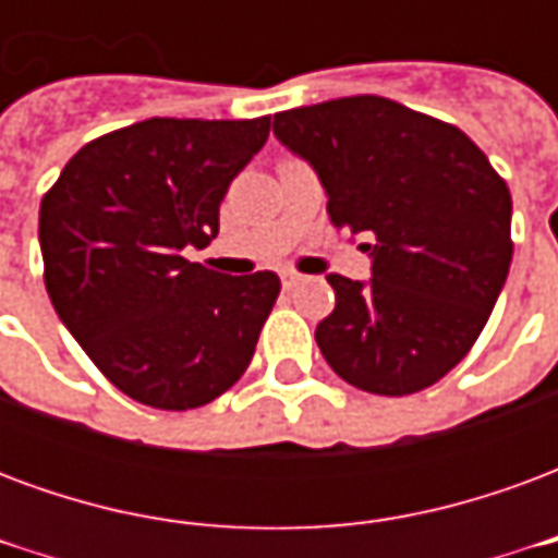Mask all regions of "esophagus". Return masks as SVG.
<instances>
[{
	"mask_svg": "<svg viewBox=\"0 0 558 558\" xmlns=\"http://www.w3.org/2000/svg\"><path fill=\"white\" fill-rule=\"evenodd\" d=\"M280 280H283V287H287V290H292V287H299V283H302L304 275H299V271H290V268H287V271L280 275Z\"/></svg>",
	"mask_w": 558,
	"mask_h": 558,
	"instance_id": "esophagus-1",
	"label": "esophagus"
}]
</instances>
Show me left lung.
I'll return each mask as SVG.
<instances>
[{"label":"left lung","mask_w":558,"mask_h":558,"mask_svg":"<svg viewBox=\"0 0 558 558\" xmlns=\"http://www.w3.org/2000/svg\"><path fill=\"white\" fill-rule=\"evenodd\" d=\"M275 134L328 194L338 230L364 235L374 278L328 275L316 326L331 371L403 398L466 359L508 278L511 191L460 128L379 95L275 113Z\"/></svg>","instance_id":"1"}]
</instances>
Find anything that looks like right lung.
Listing matches in <instances>:
<instances>
[{
	"label": "right lung",
	"mask_w": 558,
	"mask_h": 558,
	"mask_svg": "<svg viewBox=\"0 0 558 558\" xmlns=\"http://www.w3.org/2000/svg\"><path fill=\"white\" fill-rule=\"evenodd\" d=\"M259 119H146L92 140L44 194L38 239L56 314L119 391L206 407L254 359L280 278L184 259L218 235L220 199L268 140Z\"/></svg>",
	"instance_id": "obj_1"
}]
</instances>
